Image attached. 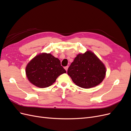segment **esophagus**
Here are the masks:
<instances>
[{
  "label": "esophagus",
  "mask_w": 131,
  "mask_h": 131,
  "mask_svg": "<svg viewBox=\"0 0 131 131\" xmlns=\"http://www.w3.org/2000/svg\"><path fill=\"white\" fill-rule=\"evenodd\" d=\"M64 69H66V71L68 70V66H66V67H64Z\"/></svg>",
  "instance_id": "34e87169"
}]
</instances>
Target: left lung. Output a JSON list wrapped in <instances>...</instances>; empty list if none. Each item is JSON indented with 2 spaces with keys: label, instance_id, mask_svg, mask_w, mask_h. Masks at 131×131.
<instances>
[{
  "label": "left lung",
  "instance_id": "1",
  "mask_svg": "<svg viewBox=\"0 0 131 131\" xmlns=\"http://www.w3.org/2000/svg\"><path fill=\"white\" fill-rule=\"evenodd\" d=\"M105 73L103 63L90 51L78 54L67 72L75 85L84 89L100 84L104 79Z\"/></svg>",
  "mask_w": 131,
  "mask_h": 131
}]
</instances>
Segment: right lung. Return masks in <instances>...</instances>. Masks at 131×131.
<instances>
[{
	"instance_id": "right-lung-1",
	"label": "right lung",
	"mask_w": 131,
	"mask_h": 131,
	"mask_svg": "<svg viewBox=\"0 0 131 131\" xmlns=\"http://www.w3.org/2000/svg\"><path fill=\"white\" fill-rule=\"evenodd\" d=\"M26 73L31 84L45 88L52 85L58 77L66 71L57 58L50 53H43L35 56L27 64Z\"/></svg>"
}]
</instances>
